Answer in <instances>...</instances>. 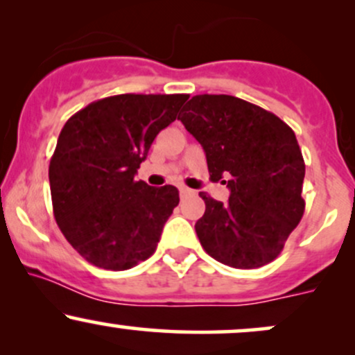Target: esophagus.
I'll return each instance as SVG.
<instances>
[{
    "label": "esophagus",
    "mask_w": 355,
    "mask_h": 355,
    "mask_svg": "<svg viewBox=\"0 0 355 355\" xmlns=\"http://www.w3.org/2000/svg\"><path fill=\"white\" fill-rule=\"evenodd\" d=\"M191 193H193V190L187 189V187H180V197H182V198L189 197V195H191Z\"/></svg>",
    "instance_id": "1"
}]
</instances>
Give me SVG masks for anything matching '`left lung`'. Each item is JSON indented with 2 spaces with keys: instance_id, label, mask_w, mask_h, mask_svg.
Returning <instances> with one entry per match:
<instances>
[{
  "instance_id": "left-lung-1",
  "label": "left lung",
  "mask_w": 355,
  "mask_h": 355,
  "mask_svg": "<svg viewBox=\"0 0 355 355\" xmlns=\"http://www.w3.org/2000/svg\"><path fill=\"white\" fill-rule=\"evenodd\" d=\"M178 120L202 145L211 180L230 190L225 203L200 191L205 214L195 230L202 247L229 267L267 266L305 210L295 133L274 113L230 95L191 96Z\"/></svg>"
}]
</instances>
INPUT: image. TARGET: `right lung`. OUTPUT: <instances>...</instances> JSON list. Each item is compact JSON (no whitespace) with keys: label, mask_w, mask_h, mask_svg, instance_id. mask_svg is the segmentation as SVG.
Masks as SVG:
<instances>
[{"label":"right lung","mask_w":355,"mask_h":355,"mask_svg":"<svg viewBox=\"0 0 355 355\" xmlns=\"http://www.w3.org/2000/svg\"><path fill=\"white\" fill-rule=\"evenodd\" d=\"M189 95H126L93 101L61 130L50 162L53 214L64 239L95 267L126 270L157 248L180 202L173 185L137 182L155 137Z\"/></svg>","instance_id":"right-lung-1"}]
</instances>
